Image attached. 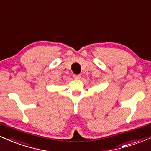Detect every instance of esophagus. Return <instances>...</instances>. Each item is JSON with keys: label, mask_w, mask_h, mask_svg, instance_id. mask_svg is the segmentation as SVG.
I'll list each match as a JSON object with an SVG mask.
<instances>
[{"label": "esophagus", "mask_w": 151, "mask_h": 151, "mask_svg": "<svg viewBox=\"0 0 151 151\" xmlns=\"http://www.w3.org/2000/svg\"><path fill=\"white\" fill-rule=\"evenodd\" d=\"M81 77V76L80 74H74V79H75V80H80Z\"/></svg>", "instance_id": "34e87169"}]
</instances>
